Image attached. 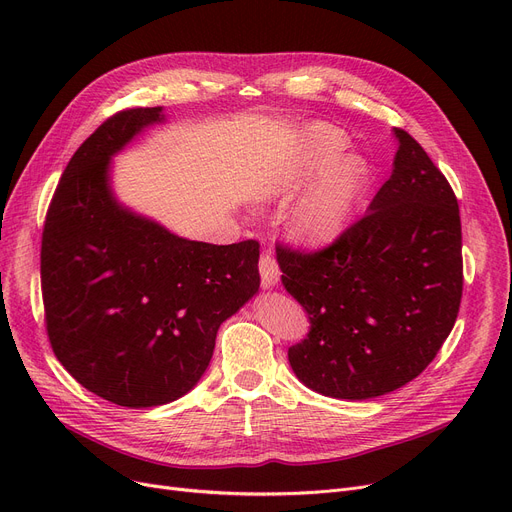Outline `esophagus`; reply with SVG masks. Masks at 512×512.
<instances>
[{
    "label": "esophagus",
    "mask_w": 512,
    "mask_h": 512,
    "mask_svg": "<svg viewBox=\"0 0 512 512\" xmlns=\"http://www.w3.org/2000/svg\"><path fill=\"white\" fill-rule=\"evenodd\" d=\"M259 274H261V284L265 288L278 284V280H280V267H278V261H276V257L270 249L263 251L261 257H259Z\"/></svg>",
    "instance_id": "34e87169"
}]
</instances>
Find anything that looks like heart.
I'll use <instances>...</instances> for the list:
<instances>
[{
    "mask_svg": "<svg viewBox=\"0 0 512 512\" xmlns=\"http://www.w3.org/2000/svg\"><path fill=\"white\" fill-rule=\"evenodd\" d=\"M344 147L346 139L336 128L326 124L311 126L303 139L299 157L274 184V193L294 195L331 166L290 215L294 236L309 245H324L336 238L351 222L369 186L371 170L361 155L351 153L333 161Z\"/></svg>",
    "mask_w": 512,
    "mask_h": 512,
    "instance_id": "b5f03b06",
    "label": "heart"
}]
</instances>
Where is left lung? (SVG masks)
Returning <instances> with one entry per match:
<instances>
[{"instance_id": "left-lung-1", "label": "left lung", "mask_w": 512, "mask_h": 512, "mask_svg": "<svg viewBox=\"0 0 512 512\" xmlns=\"http://www.w3.org/2000/svg\"><path fill=\"white\" fill-rule=\"evenodd\" d=\"M367 213L317 251L276 245L284 288L309 313L288 348L297 378L348 400L388 394L432 363L463 297L459 201L407 130Z\"/></svg>"}]
</instances>
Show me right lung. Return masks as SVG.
I'll list each match as a JSON object with an SVG mask.
<instances>
[{
  "label": "right lung",
  "instance_id": "add662e5",
  "mask_svg": "<svg viewBox=\"0 0 512 512\" xmlns=\"http://www.w3.org/2000/svg\"><path fill=\"white\" fill-rule=\"evenodd\" d=\"M161 107L107 118L76 149L41 238L45 330L58 361L120 407L166 405L205 373L215 334L259 290V242L209 245L120 207L107 164Z\"/></svg>",
  "mask_w": 512,
  "mask_h": 512
}]
</instances>
